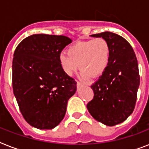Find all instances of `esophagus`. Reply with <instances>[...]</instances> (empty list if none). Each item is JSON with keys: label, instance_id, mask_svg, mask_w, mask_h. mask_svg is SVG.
<instances>
[{"label": "esophagus", "instance_id": "34e87169", "mask_svg": "<svg viewBox=\"0 0 149 149\" xmlns=\"http://www.w3.org/2000/svg\"><path fill=\"white\" fill-rule=\"evenodd\" d=\"M77 87H80V86H84V84H82V83H80V82H77Z\"/></svg>", "mask_w": 149, "mask_h": 149}]
</instances>
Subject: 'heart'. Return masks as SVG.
Instances as JSON below:
<instances>
[{"label":"heart","mask_w":149,"mask_h":149,"mask_svg":"<svg viewBox=\"0 0 149 149\" xmlns=\"http://www.w3.org/2000/svg\"><path fill=\"white\" fill-rule=\"evenodd\" d=\"M111 58V46L103 38L79 41L67 52H61L58 63L65 74L72 76L79 68L83 78L100 77L107 70Z\"/></svg>","instance_id":"heart-1"}]
</instances>
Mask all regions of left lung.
<instances>
[{"instance_id":"1","label":"left lung","mask_w":149,"mask_h":149,"mask_svg":"<svg viewBox=\"0 0 149 149\" xmlns=\"http://www.w3.org/2000/svg\"><path fill=\"white\" fill-rule=\"evenodd\" d=\"M91 36L108 42L111 58L107 70L91 86L94 97L86 107L95 120L113 126L134 111L140 84L139 64L132 47L121 36L110 31Z\"/></svg>"}]
</instances>
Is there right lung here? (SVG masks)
<instances>
[{
  "mask_svg": "<svg viewBox=\"0 0 149 149\" xmlns=\"http://www.w3.org/2000/svg\"><path fill=\"white\" fill-rule=\"evenodd\" d=\"M72 40L66 36L36 34L22 41L14 53L12 86L20 111L29 125L52 129L63 120L77 82L58 63Z\"/></svg>",
  "mask_w": 149,
  "mask_h": 149,
  "instance_id": "1",
  "label": "right lung"
}]
</instances>
